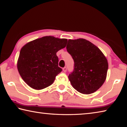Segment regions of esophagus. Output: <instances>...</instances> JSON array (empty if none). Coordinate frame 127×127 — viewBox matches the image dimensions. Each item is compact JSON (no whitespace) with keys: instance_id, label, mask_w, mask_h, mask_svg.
I'll return each instance as SVG.
<instances>
[{"instance_id":"obj_1","label":"esophagus","mask_w":127,"mask_h":127,"mask_svg":"<svg viewBox=\"0 0 127 127\" xmlns=\"http://www.w3.org/2000/svg\"><path fill=\"white\" fill-rule=\"evenodd\" d=\"M63 70L64 72H66V67H64L63 68Z\"/></svg>"}]
</instances>
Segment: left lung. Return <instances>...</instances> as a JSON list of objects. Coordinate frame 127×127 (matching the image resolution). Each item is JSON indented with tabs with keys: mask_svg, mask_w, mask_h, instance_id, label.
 <instances>
[{
	"mask_svg": "<svg viewBox=\"0 0 127 127\" xmlns=\"http://www.w3.org/2000/svg\"><path fill=\"white\" fill-rule=\"evenodd\" d=\"M66 48L74 62L73 71L68 76L73 87L83 94L97 91L105 81L108 69L104 54L84 38L68 40Z\"/></svg>",
	"mask_w": 127,
	"mask_h": 127,
	"instance_id": "8db88e82",
	"label": "left lung"
}]
</instances>
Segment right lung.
<instances>
[{
    "label": "right lung",
    "instance_id": "1",
    "mask_svg": "<svg viewBox=\"0 0 127 127\" xmlns=\"http://www.w3.org/2000/svg\"><path fill=\"white\" fill-rule=\"evenodd\" d=\"M66 38L44 36L27 43L21 49L17 69L30 87L42 90L50 86L62 72L57 53L66 46Z\"/></svg>",
    "mask_w": 127,
    "mask_h": 127
}]
</instances>
